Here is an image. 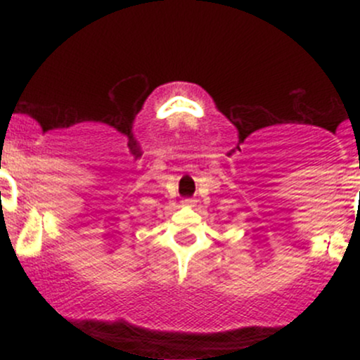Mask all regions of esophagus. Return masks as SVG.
<instances>
[{
	"mask_svg": "<svg viewBox=\"0 0 360 360\" xmlns=\"http://www.w3.org/2000/svg\"><path fill=\"white\" fill-rule=\"evenodd\" d=\"M183 203H184L186 206H191V205H193V200H184Z\"/></svg>",
	"mask_w": 360,
	"mask_h": 360,
	"instance_id": "obj_1",
	"label": "esophagus"
}]
</instances>
